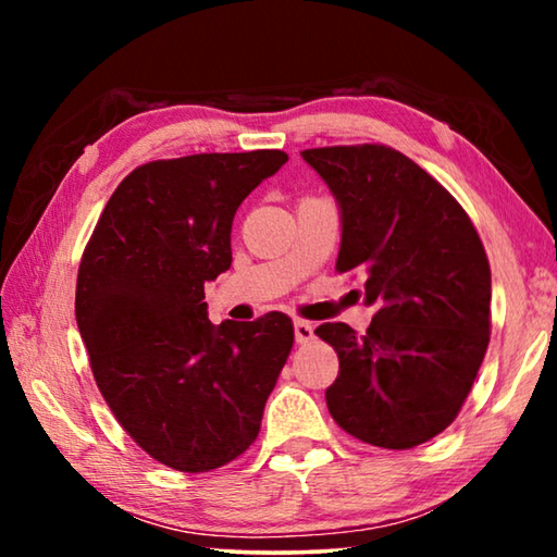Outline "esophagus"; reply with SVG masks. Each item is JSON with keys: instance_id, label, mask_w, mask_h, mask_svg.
Returning a JSON list of instances; mask_svg holds the SVG:
<instances>
[{"instance_id": "esophagus-1", "label": "esophagus", "mask_w": 557, "mask_h": 557, "mask_svg": "<svg viewBox=\"0 0 557 557\" xmlns=\"http://www.w3.org/2000/svg\"><path fill=\"white\" fill-rule=\"evenodd\" d=\"M295 338H297V344L312 342V338H314V326L309 324V322H305V319H297V322H295Z\"/></svg>"}]
</instances>
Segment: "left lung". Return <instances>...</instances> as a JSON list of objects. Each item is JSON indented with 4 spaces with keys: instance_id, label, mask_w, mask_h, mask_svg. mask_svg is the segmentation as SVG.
<instances>
[{
    "instance_id": "obj_1",
    "label": "left lung",
    "mask_w": 557,
    "mask_h": 557,
    "mask_svg": "<svg viewBox=\"0 0 557 557\" xmlns=\"http://www.w3.org/2000/svg\"><path fill=\"white\" fill-rule=\"evenodd\" d=\"M342 219L336 270L366 272L373 322L317 326L338 354L326 388L348 435L410 449L465 403L488 346L492 270L465 209L425 169L383 145L305 149Z\"/></svg>"
}]
</instances>
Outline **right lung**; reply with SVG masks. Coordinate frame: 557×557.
<instances>
[{"label": "right lung", "instance_id": "1", "mask_svg": "<svg viewBox=\"0 0 557 557\" xmlns=\"http://www.w3.org/2000/svg\"><path fill=\"white\" fill-rule=\"evenodd\" d=\"M280 149L137 166L83 252L75 322L110 410L149 457L211 471L260 432L295 329L282 312L209 322L203 285L231 268V228Z\"/></svg>", "mask_w": 557, "mask_h": 557}]
</instances>
